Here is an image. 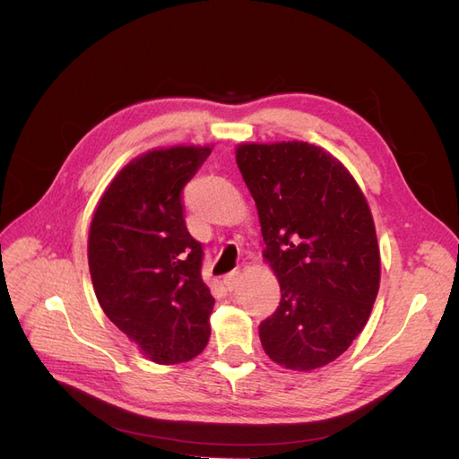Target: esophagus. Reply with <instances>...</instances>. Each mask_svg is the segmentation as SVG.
I'll use <instances>...</instances> for the list:
<instances>
[{
    "instance_id": "esophagus-1",
    "label": "esophagus",
    "mask_w": 459,
    "mask_h": 459,
    "mask_svg": "<svg viewBox=\"0 0 459 459\" xmlns=\"http://www.w3.org/2000/svg\"><path fill=\"white\" fill-rule=\"evenodd\" d=\"M239 270H233V272H230L226 277H224V285H226V289L228 290H233L235 289V285H238V281H239Z\"/></svg>"
}]
</instances>
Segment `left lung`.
<instances>
[{"label": "left lung", "mask_w": 459, "mask_h": 459, "mask_svg": "<svg viewBox=\"0 0 459 459\" xmlns=\"http://www.w3.org/2000/svg\"><path fill=\"white\" fill-rule=\"evenodd\" d=\"M235 160L281 289L280 307L258 327L260 342L287 369L322 368L359 335L379 290L364 193L335 157L304 142L243 143Z\"/></svg>", "instance_id": "8db88e82"}]
</instances>
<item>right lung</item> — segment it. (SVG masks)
<instances>
[{
  "mask_svg": "<svg viewBox=\"0 0 459 459\" xmlns=\"http://www.w3.org/2000/svg\"><path fill=\"white\" fill-rule=\"evenodd\" d=\"M211 147L155 149L118 172L95 208L88 262L105 316L157 364L195 358L211 337L214 299L182 191Z\"/></svg>",
  "mask_w": 459,
  "mask_h": 459,
  "instance_id": "obj_1",
  "label": "right lung"
}]
</instances>
